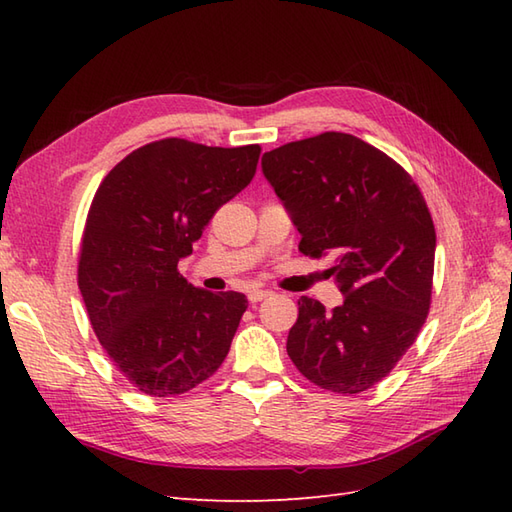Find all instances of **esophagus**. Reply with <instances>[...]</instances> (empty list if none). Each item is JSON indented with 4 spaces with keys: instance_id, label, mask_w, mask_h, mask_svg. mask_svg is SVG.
Masks as SVG:
<instances>
[{
    "instance_id": "obj_1",
    "label": "esophagus",
    "mask_w": 512,
    "mask_h": 512,
    "mask_svg": "<svg viewBox=\"0 0 512 512\" xmlns=\"http://www.w3.org/2000/svg\"><path fill=\"white\" fill-rule=\"evenodd\" d=\"M266 297H270V290H250L248 292L250 303H259V301H264Z\"/></svg>"
}]
</instances>
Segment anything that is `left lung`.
Instances as JSON below:
<instances>
[{"label": "left lung", "mask_w": 512, "mask_h": 512, "mask_svg": "<svg viewBox=\"0 0 512 512\" xmlns=\"http://www.w3.org/2000/svg\"><path fill=\"white\" fill-rule=\"evenodd\" d=\"M266 180L301 233L303 255H336L345 295L325 310L299 299L286 350L310 383L361 394L416 341L431 306L436 228L418 184L352 134L325 132L266 151Z\"/></svg>", "instance_id": "8db88e82"}]
</instances>
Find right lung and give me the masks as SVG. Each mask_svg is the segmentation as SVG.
Instances as JSON below:
<instances>
[{"label": "right lung", "mask_w": 512, "mask_h": 512, "mask_svg": "<svg viewBox=\"0 0 512 512\" xmlns=\"http://www.w3.org/2000/svg\"><path fill=\"white\" fill-rule=\"evenodd\" d=\"M259 154V145L156 140L118 162L94 195L79 290L103 350L147 396L191 391L231 350L246 297L193 288L178 262L215 211L248 187Z\"/></svg>", "instance_id": "1"}]
</instances>
